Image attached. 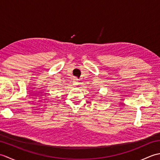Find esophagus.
Listing matches in <instances>:
<instances>
[{
    "label": "esophagus",
    "instance_id": "1",
    "mask_svg": "<svg viewBox=\"0 0 160 160\" xmlns=\"http://www.w3.org/2000/svg\"><path fill=\"white\" fill-rule=\"evenodd\" d=\"M78 82H79V81H78V80L77 79V78H75L73 80V85H75V86L78 85V84H79V83H78Z\"/></svg>",
    "mask_w": 160,
    "mask_h": 160
}]
</instances>
